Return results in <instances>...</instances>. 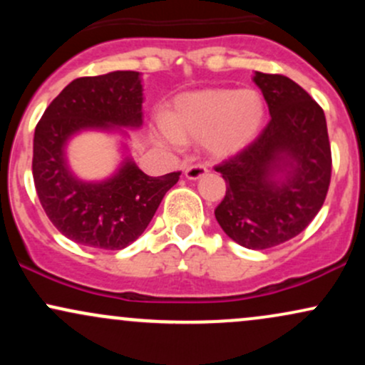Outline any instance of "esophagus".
<instances>
[{
	"instance_id": "1",
	"label": "esophagus",
	"mask_w": 365,
	"mask_h": 365,
	"mask_svg": "<svg viewBox=\"0 0 365 365\" xmlns=\"http://www.w3.org/2000/svg\"><path fill=\"white\" fill-rule=\"evenodd\" d=\"M207 173V168L204 165H192L185 170V177L188 180H199Z\"/></svg>"
}]
</instances>
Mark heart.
Here are the masks:
<instances>
[{"mask_svg": "<svg viewBox=\"0 0 365 365\" xmlns=\"http://www.w3.org/2000/svg\"><path fill=\"white\" fill-rule=\"evenodd\" d=\"M266 115L254 89H202L183 92L158 120V140L178 148L183 139H202L209 153L230 156L252 144Z\"/></svg>", "mask_w": 365, "mask_h": 365, "instance_id": "b5f03b06", "label": "heart"}]
</instances>
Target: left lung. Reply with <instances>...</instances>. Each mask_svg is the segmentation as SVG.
Wrapping results in <instances>:
<instances>
[{
    "instance_id": "left-lung-1",
    "label": "left lung",
    "mask_w": 365,
    "mask_h": 365,
    "mask_svg": "<svg viewBox=\"0 0 365 365\" xmlns=\"http://www.w3.org/2000/svg\"><path fill=\"white\" fill-rule=\"evenodd\" d=\"M271 121L235 158L216 166L226 195L215 216L245 249L279 245L307 228L324 204L331 149L324 111L283 75L254 73Z\"/></svg>"
}]
</instances>
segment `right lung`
<instances>
[{"label":"right lung","mask_w":365,"mask_h":365,"mask_svg":"<svg viewBox=\"0 0 365 365\" xmlns=\"http://www.w3.org/2000/svg\"><path fill=\"white\" fill-rule=\"evenodd\" d=\"M142 73L116 70L75 78L36 127L32 175L46 215L58 232L92 249L120 250L135 242L180 173L149 177L133 161L127 130L144 123ZM83 131L120 137V165L110 178L83 180L68 163V145Z\"/></svg>","instance_id":"obj_1"}]
</instances>
